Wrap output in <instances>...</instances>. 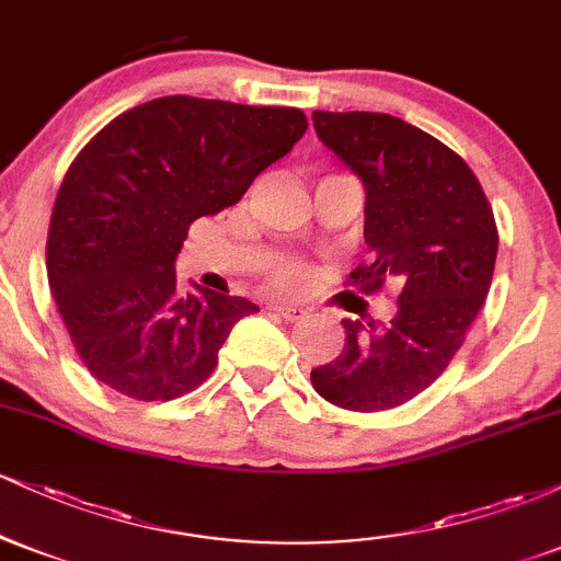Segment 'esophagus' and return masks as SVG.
I'll use <instances>...</instances> for the list:
<instances>
[{
	"label": "esophagus",
	"instance_id": "obj_1",
	"mask_svg": "<svg viewBox=\"0 0 561 561\" xmlns=\"http://www.w3.org/2000/svg\"><path fill=\"white\" fill-rule=\"evenodd\" d=\"M274 313H279L282 319L285 321H300L302 317H306V308H298V306H287V302H272Z\"/></svg>",
	"mask_w": 561,
	"mask_h": 561
}]
</instances>
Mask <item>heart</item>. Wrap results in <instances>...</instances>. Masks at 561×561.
Segmentation results:
<instances>
[{
	"instance_id": "heart-1",
	"label": "heart",
	"mask_w": 561,
	"mask_h": 561,
	"mask_svg": "<svg viewBox=\"0 0 561 561\" xmlns=\"http://www.w3.org/2000/svg\"><path fill=\"white\" fill-rule=\"evenodd\" d=\"M272 279L285 289V293H302V289L311 285V272L298 261H285L274 268Z\"/></svg>"
}]
</instances>
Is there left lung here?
Masks as SVG:
<instances>
[{
    "mask_svg": "<svg viewBox=\"0 0 561 561\" xmlns=\"http://www.w3.org/2000/svg\"><path fill=\"white\" fill-rule=\"evenodd\" d=\"M313 128L366 190L371 261L351 285H392L398 308L388 324L343 319V353L311 369V385L340 409H396L446 371L485 302L499 253L491 203L450 147L396 115L313 111Z\"/></svg>",
    "mask_w": 561,
    "mask_h": 561,
    "instance_id": "8db88e82",
    "label": "left lung"
}]
</instances>
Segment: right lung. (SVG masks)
<instances>
[{
  "label": "right lung",
  "mask_w": 561,
  "mask_h": 561,
  "mask_svg": "<svg viewBox=\"0 0 561 561\" xmlns=\"http://www.w3.org/2000/svg\"><path fill=\"white\" fill-rule=\"evenodd\" d=\"M298 107L158 96L121 113L76 156L57 192L47 276L81 364L137 401H171L214 375L255 302L195 287L176 261L192 221L240 203L306 134Z\"/></svg>",
  "instance_id": "obj_1"
}]
</instances>
